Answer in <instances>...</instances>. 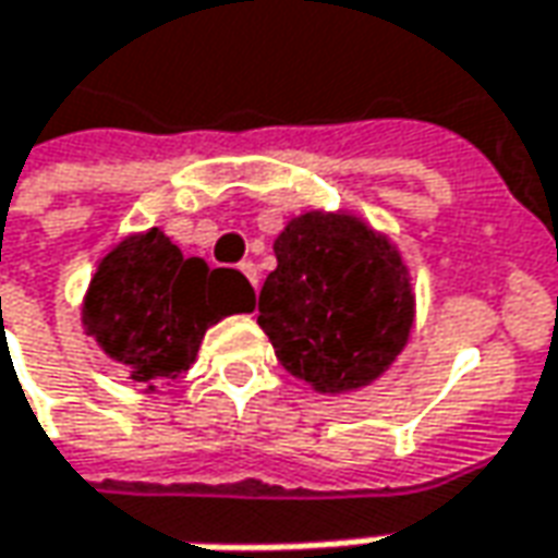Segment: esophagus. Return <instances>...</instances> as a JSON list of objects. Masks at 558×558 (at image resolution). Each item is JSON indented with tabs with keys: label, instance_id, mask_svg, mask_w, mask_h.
<instances>
[{
	"label": "esophagus",
	"instance_id": "esophagus-1",
	"mask_svg": "<svg viewBox=\"0 0 558 558\" xmlns=\"http://www.w3.org/2000/svg\"><path fill=\"white\" fill-rule=\"evenodd\" d=\"M239 270L245 272V279H248V282L257 288V282H260V272H257V267H254L252 260H242V264H239Z\"/></svg>",
	"mask_w": 558,
	"mask_h": 558
}]
</instances>
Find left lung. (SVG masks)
I'll list each match as a JSON object with an SVG mask.
<instances>
[{
  "label": "left lung",
  "mask_w": 558,
  "mask_h": 558,
  "mask_svg": "<svg viewBox=\"0 0 558 558\" xmlns=\"http://www.w3.org/2000/svg\"><path fill=\"white\" fill-rule=\"evenodd\" d=\"M257 323L286 372L316 392L375 384L405 350L414 291L399 248L347 211H306L272 242Z\"/></svg>",
  "instance_id": "1"
}]
</instances>
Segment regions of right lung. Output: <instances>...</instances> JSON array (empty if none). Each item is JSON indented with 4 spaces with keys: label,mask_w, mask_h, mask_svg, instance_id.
Masks as SVG:
<instances>
[{
    "label": "right lung",
    "mask_w": 558,
    "mask_h": 558,
    "mask_svg": "<svg viewBox=\"0 0 558 558\" xmlns=\"http://www.w3.org/2000/svg\"><path fill=\"white\" fill-rule=\"evenodd\" d=\"M252 310L254 288L242 272L183 257L159 227H149L125 235L97 264L82 328L125 368L131 384L156 390L196 362L211 325Z\"/></svg>",
    "instance_id": "1"
}]
</instances>
